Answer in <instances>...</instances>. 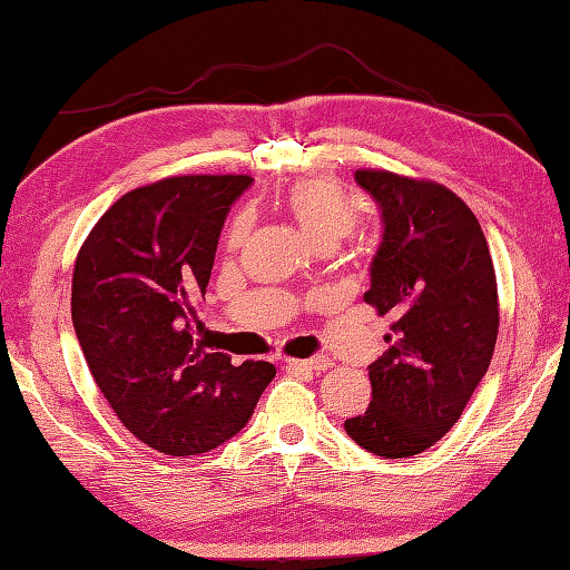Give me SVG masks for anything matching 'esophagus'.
<instances>
[{
    "label": "esophagus",
    "instance_id": "obj_1",
    "mask_svg": "<svg viewBox=\"0 0 570 570\" xmlns=\"http://www.w3.org/2000/svg\"><path fill=\"white\" fill-rule=\"evenodd\" d=\"M288 365L304 367V370H311V372H325V370L333 367V362L325 355H318V357H308V360H288Z\"/></svg>",
    "mask_w": 570,
    "mask_h": 570
}]
</instances>
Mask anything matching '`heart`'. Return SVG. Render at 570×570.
I'll return each mask as SVG.
<instances>
[{"mask_svg":"<svg viewBox=\"0 0 570 570\" xmlns=\"http://www.w3.org/2000/svg\"><path fill=\"white\" fill-rule=\"evenodd\" d=\"M284 205L318 247L337 245L347 235H353L360 220L355 198L350 196L341 180L331 176H306L294 180L284 193ZM249 227L252 215L239 213L227 227L225 245L229 249L242 247V242L249 235Z\"/></svg>","mask_w":570,"mask_h":570,"instance_id":"b5f03b06","label":"heart"}]
</instances>
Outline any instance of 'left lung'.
Listing matches in <instances>:
<instances>
[{
	"mask_svg": "<svg viewBox=\"0 0 570 570\" xmlns=\"http://www.w3.org/2000/svg\"><path fill=\"white\" fill-rule=\"evenodd\" d=\"M384 233L365 301L392 316L390 350L370 370L372 402L345 421L382 458L426 451L453 429L485 377L500 331L498 278L478 217L433 180L360 168Z\"/></svg>",
	"mask_w": 570,
	"mask_h": 570,
	"instance_id": "8db88e82",
	"label": "left lung"
}]
</instances>
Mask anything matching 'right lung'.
<instances>
[{
  "mask_svg": "<svg viewBox=\"0 0 570 570\" xmlns=\"http://www.w3.org/2000/svg\"><path fill=\"white\" fill-rule=\"evenodd\" d=\"M249 176H171L125 193L78 252L70 313L117 419L166 455H198L249 421L276 367L193 337L217 237Z\"/></svg>",
  "mask_w": 570,
  "mask_h": 570,
  "instance_id": "1",
  "label": "right lung"
}]
</instances>
